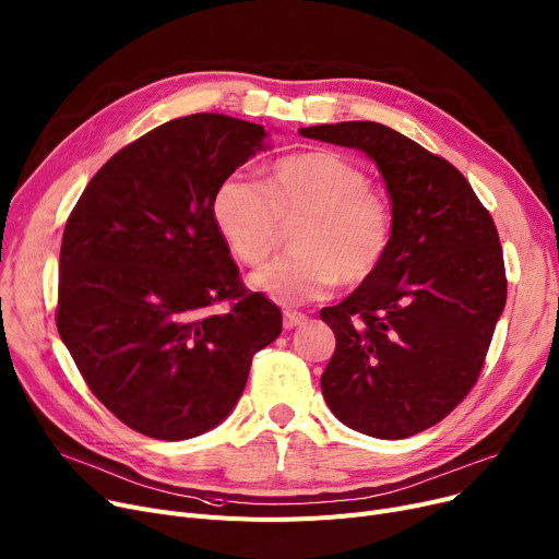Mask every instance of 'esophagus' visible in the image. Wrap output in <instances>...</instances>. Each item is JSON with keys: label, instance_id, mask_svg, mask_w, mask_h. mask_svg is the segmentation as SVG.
<instances>
[{"label": "esophagus", "instance_id": "34e87169", "mask_svg": "<svg viewBox=\"0 0 559 559\" xmlns=\"http://www.w3.org/2000/svg\"><path fill=\"white\" fill-rule=\"evenodd\" d=\"M306 314H301V312H295V310H285L283 312V329L285 331H292V329H297V326H301V324H306Z\"/></svg>", "mask_w": 559, "mask_h": 559}]
</instances>
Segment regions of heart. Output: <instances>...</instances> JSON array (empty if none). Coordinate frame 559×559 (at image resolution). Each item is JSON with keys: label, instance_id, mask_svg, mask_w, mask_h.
<instances>
[{"label": "heart", "instance_id": "b5f03b06", "mask_svg": "<svg viewBox=\"0 0 559 559\" xmlns=\"http://www.w3.org/2000/svg\"><path fill=\"white\" fill-rule=\"evenodd\" d=\"M213 219L249 267L272 255L283 226L299 222L289 240L295 253L249 276L255 292L283 306L324 299L340 281L365 283L392 240L390 205L358 165L333 152L281 158L264 186L230 174L215 190Z\"/></svg>", "mask_w": 559, "mask_h": 559}]
</instances>
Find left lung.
Segmentation results:
<instances>
[{
  "label": "left lung",
  "instance_id": "obj_1",
  "mask_svg": "<svg viewBox=\"0 0 559 559\" xmlns=\"http://www.w3.org/2000/svg\"><path fill=\"white\" fill-rule=\"evenodd\" d=\"M299 133L362 152L392 201L385 260L342 304L321 310L337 342L321 394L348 428L378 439L413 437L474 388L506 308L493 219L449 160L385 124Z\"/></svg>",
  "mask_w": 559,
  "mask_h": 559
}]
</instances>
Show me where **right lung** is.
Segmentation results:
<instances>
[{
    "instance_id": "obj_1",
    "label": "right lung",
    "mask_w": 559,
    "mask_h": 559,
    "mask_svg": "<svg viewBox=\"0 0 559 559\" xmlns=\"http://www.w3.org/2000/svg\"><path fill=\"white\" fill-rule=\"evenodd\" d=\"M264 140L217 112L165 122L93 176L66 224L58 333L93 394L146 437L219 426L281 335V310L242 287L213 219L215 190ZM224 298L234 308L211 313Z\"/></svg>"
}]
</instances>
